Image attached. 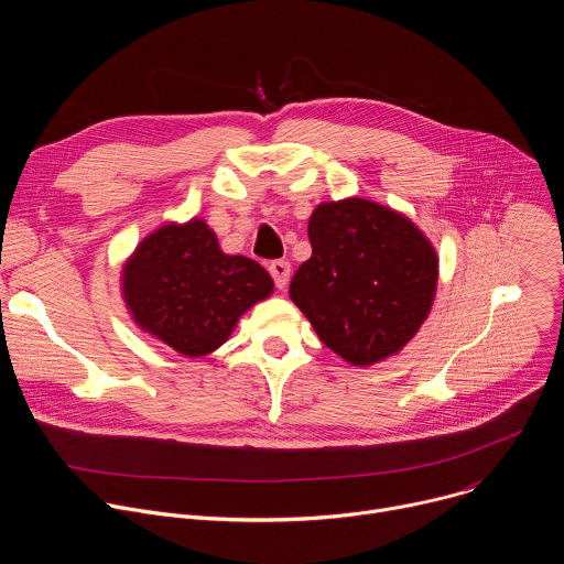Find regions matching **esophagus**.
Segmentation results:
<instances>
[{"instance_id": "obj_1", "label": "esophagus", "mask_w": 564, "mask_h": 564, "mask_svg": "<svg viewBox=\"0 0 564 564\" xmlns=\"http://www.w3.org/2000/svg\"><path fill=\"white\" fill-rule=\"evenodd\" d=\"M270 274H272L276 288L285 290V285L290 283V276H292V265L288 261H272L270 263Z\"/></svg>"}]
</instances>
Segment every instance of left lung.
<instances>
[{"label":"left lung","mask_w":564,"mask_h":564,"mask_svg":"<svg viewBox=\"0 0 564 564\" xmlns=\"http://www.w3.org/2000/svg\"><path fill=\"white\" fill-rule=\"evenodd\" d=\"M312 257L290 299L314 333L352 366L397 355L431 314L440 259L404 214L366 198L321 203L310 216Z\"/></svg>","instance_id":"obj_1"}]
</instances>
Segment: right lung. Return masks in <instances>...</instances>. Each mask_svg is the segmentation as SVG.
Wrapping results in <instances>:
<instances>
[{
    "instance_id": "obj_1",
    "label": "right lung",
    "mask_w": 564,
    "mask_h": 564,
    "mask_svg": "<svg viewBox=\"0 0 564 564\" xmlns=\"http://www.w3.org/2000/svg\"><path fill=\"white\" fill-rule=\"evenodd\" d=\"M120 290L133 324L185 357H205L238 318L274 292L257 261L225 254L203 218L147 234L122 263Z\"/></svg>"
}]
</instances>
